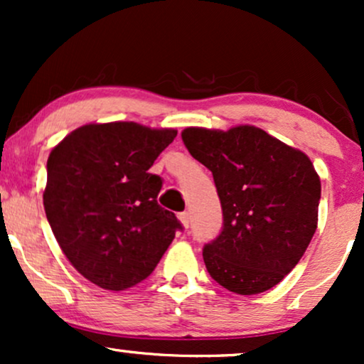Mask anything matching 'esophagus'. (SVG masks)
<instances>
[{
  "label": "esophagus",
  "instance_id": "esophagus-1",
  "mask_svg": "<svg viewBox=\"0 0 364 364\" xmlns=\"http://www.w3.org/2000/svg\"><path fill=\"white\" fill-rule=\"evenodd\" d=\"M178 219H179V223H181L183 228L188 229V225H190V214H188V212H181V214L178 215Z\"/></svg>",
  "mask_w": 364,
  "mask_h": 364
}]
</instances>
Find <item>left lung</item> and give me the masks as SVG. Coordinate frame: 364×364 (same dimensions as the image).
I'll use <instances>...</instances> for the list:
<instances>
[{
  "label": "left lung",
  "mask_w": 364,
  "mask_h": 364,
  "mask_svg": "<svg viewBox=\"0 0 364 364\" xmlns=\"http://www.w3.org/2000/svg\"><path fill=\"white\" fill-rule=\"evenodd\" d=\"M181 139L212 171L223 207V232L203 248L208 274L236 294L269 291L316 231L321 185L310 157L253 124L188 127Z\"/></svg>",
  "instance_id": "8db88e82"
}]
</instances>
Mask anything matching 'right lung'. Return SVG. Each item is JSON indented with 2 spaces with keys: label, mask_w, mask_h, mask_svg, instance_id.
<instances>
[{
  "label": "right lung",
  "mask_w": 364,
  "mask_h": 364,
  "mask_svg": "<svg viewBox=\"0 0 364 364\" xmlns=\"http://www.w3.org/2000/svg\"><path fill=\"white\" fill-rule=\"evenodd\" d=\"M176 135L135 121L89 123L49 154L46 217L65 257L95 286H136L181 229L157 203L162 179L149 173Z\"/></svg>",
  "instance_id": "1"
}]
</instances>
